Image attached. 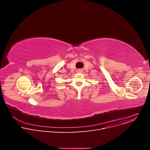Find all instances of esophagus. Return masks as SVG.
Returning a JSON list of instances; mask_svg holds the SVG:
<instances>
[{
    "mask_svg": "<svg viewBox=\"0 0 150 150\" xmlns=\"http://www.w3.org/2000/svg\"><path fill=\"white\" fill-rule=\"evenodd\" d=\"M77 72H78V73H82V69H78V70L77 71Z\"/></svg>",
    "mask_w": 150,
    "mask_h": 150,
    "instance_id": "obj_1",
    "label": "esophagus"
}]
</instances>
